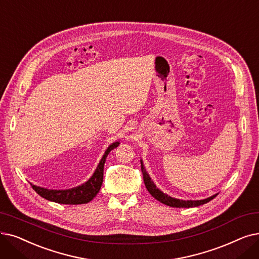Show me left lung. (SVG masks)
<instances>
[{
  "label": "left lung",
  "instance_id": "left-lung-1",
  "mask_svg": "<svg viewBox=\"0 0 259 259\" xmlns=\"http://www.w3.org/2000/svg\"><path fill=\"white\" fill-rule=\"evenodd\" d=\"M141 169H142V172H143L145 186H146V188H147L148 192L150 193V195L153 198H155L157 201H160L161 203H163L165 205H168V206H171V207H194V206H199V205L207 203V202H209L210 200H212L218 195V194H216V195H213V196H211L209 198H206V199H203V200H187V201H185V200L176 199V198H172L170 196L164 194L163 192H161V190L154 185V183L151 181V178L149 177L147 171H146L142 160H141Z\"/></svg>",
  "mask_w": 259,
  "mask_h": 259
}]
</instances>
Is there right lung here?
Here are the masks:
<instances>
[{
  "label": "right lung",
  "mask_w": 259,
  "mask_h": 259,
  "mask_svg": "<svg viewBox=\"0 0 259 259\" xmlns=\"http://www.w3.org/2000/svg\"><path fill=\"white\" fill-rule=\"evenodd\" d=\"M118 145H119V142H115L109 146L105 154L103 155L102 160H100L93 176L90 178L85 183L71 189H61V190L48 189V188L31 184L32 189L42 198L47 199L49 201L56 202V203H61V204L88 203V202L93 200L94 197H96L100 187H102L103 179H104V165L106 163V159L108 154L110 153V151L116 148Z\"/></svg>",
  "instance_id": "right-lung-1"
}]
</instances>
